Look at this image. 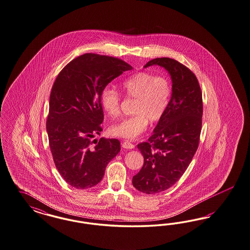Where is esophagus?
I'll use <instances>...</instances> for the list:
<instances>
[{
    "instance_id": "obj_1",
    "label": "esophagus",
    "mask_w": 250,
    "mask_h": 250,
    "mask_svg": "<svg viewBox=\"0 0 250 250\" xmlns=\"http://www.w3.org/2000/svg\"><path fill=\"white\" fill-rule=\"evenodd\" d=\"M122 146H123L124 148H128V149H132V148H134V147H135V145H134V144H132V143H131L130 141H128V140H125V141H124V142H123Z\"/></svg>"
}]
</instances>
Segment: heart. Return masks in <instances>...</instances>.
Instances as JSON below:
<instances>
[{
  "mask_svg": "<svg viewBox=\"0 0 250 250\" xmlns=\"http://www.w3.org/2000/svg\"><path fill=\"white\" fill-rule=\"evenodd\" d=\"M122 87L127 97L136 99L135 114L113 124L110 133L115 137L135 139L146 130L148 120L155 123L164 116L171 100V82L165 76L138 72L125 79ZM101 104L110 117H117L121 112L120 93L110 86L105 87L101 94Z\"/></svg>",
  "mask_w": 250,
  "mask_h": 250,
  "instance_id": "b5f03b06",
  "label": "heart"
}]
</instances>
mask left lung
I'll list each match as a JSON object with an SVG mask.
<instances>
[{
    "label": "left lung",
    "instance_id": "8db88e82",
    "mask_svg": "<svg viewBox=\"0 0 250 250\" xmlns=\"http://www.w3.org/2000/svg\"><path fill=\"white\" fill-rule=\"evenodd\" d=\"M158 64L172 78L170 104L153 134L138 148L144 157L133 186L145 194L170 188L181 178L195 155L202 125V92L195 74L178 61L156 58L145 67Z\"/></svg>",
    "mask_w": 250,
    "mask_h": 250
}]
</instances>
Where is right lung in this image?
<instances>
[{"instance_id":"add662e5","label":"right lung","mask_w":250,"mask_h":250,"mask_svg":"<svg viewBox=\"0 0 250 250\" xmlns=\"http://www.w3.org/2000/svg\"><path fill=\"white\" fill-rule=\"evenodd\" d=\"M131 69L119 58L85 53L62 69L53 83L46 122L49 145L58 172L75 188L98 185L120 151L118 139L92 138L103 131L102 91Z\"/></svg>"}]
</instances>
